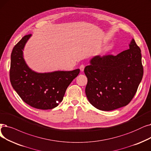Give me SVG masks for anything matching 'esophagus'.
Instances as JSON below:
<instances>
[{
	"instance_id": "esophagus-1",
	"label": "esophagus",
	"mask_w": 151,
	"mask_h": 151,
	"mask_svg": "<svg viewBox=\"0 0 151 151\" xmlns=\"http://www.w3.org/2000/svg\"><path fill=\"white\" fill-rule=\"evenodd\" d=\"M84 65H81L80 67V69L81 70V71H84Z\"/></svg>"
}]
</instances>
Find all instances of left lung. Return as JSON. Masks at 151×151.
<instances>
[{
  "label": "left lung",
  "instance_id": "1",
  "mask_svg": "<svg viewBox=\"0 0 151 151\" xmlns=\"http://www.w3.org/2000/svg\"><path fill=\"white\" fill-rule=\"evenodd\" d=\"M129 47L115 56L96 55L84 68L85 93L96 109L110 111L126 106L135 95L143 76L141 51L134 39Z\"/></svg>",
  "mask_w": 151,
  "mask_h": 151
}]
</instances>
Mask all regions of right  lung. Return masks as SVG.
Instances as JSON below:
<instances>
[{
  "instance_id": "obj_1",
  "label": "right lung",
  "mask_w": 151,
  "mask_h": 151,
  "mask_svg": "<svg viewBox=\"0 0 151 151\" xmlns=\"http://www.w3.org/2000/svg\"><path fill=\"white\" fill-rule=\"evenodd\" d=\"M31 36H24L12 50L10 69L12 86L29 106L42 110L54 109L62 101L65 91L80 73V69L43 73L32 71L26 63L23 52Z\"/></svg>"
}]
</instances>
